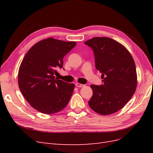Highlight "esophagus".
Listing matches in <instances>:
<instances>
[{"mask_svg": "<svg viewBox=\"0 0 153 153\" xmlns=\"http://www.w3.org/2000/svg\"><path fill=\"white\" fill-rule=\"evenodd\" d=\"M75 85L76 87H83L85 86L84 84H80V83H76Z\"/></svg>", "mask_w": 153, "mask_h": 153, "instance_id": "1", "label": "esophagus"}]
</instances>
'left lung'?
<instances>
[{"mask_svg": "<svg viewBox=\"0 0 153 153\" xmlns=\"http://www.w3.org/2000/svg\"><path fill=\"white\" fill-rule=\"evenodd\" d=\"M85 44L93 50L96 68L103 79L102 85H91L93 94L89 105L101 115L114 114L124 107L136 91L135 62L122 44L107 37H95Z\"/></svg>", "mask_w": 153, "mask_h": 153, "instance_id": "8db88e82", "label": "left lung"}]
</instances>
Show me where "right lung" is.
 Segmentation results:
<instances>
[{
	"instance_id": "1",
	"label": "right lung",
	"mask_w": 153,
	"mask_h": 153,
	"mask_svg": "<svg viewBox=\"0 0 153 153\" xmlns=\"http://www.w3.org/2000/svg\"><path fill=\"white\" fill-rule=\"evenodd\" d=\"M76 43L48 38L34 45L18 70V86L32 108L45 114L62 110L68 104L75 84L55 78L63 58Z\"/></svg>"
}]
</instances>
